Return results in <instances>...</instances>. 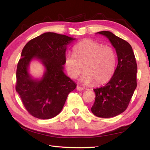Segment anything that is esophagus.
<instances>
[{"mask_svg":"<svg viewBox=\"0 0 150 150\" xmlns=\"http://www.w3.org/2000/svg\"><path fill=\"white\" fill-rule=\"evenodd\" d=\"M77 89L78 91H83V90L85 89V88L81 87V86H79V85H77Z\"/></svg>","mask_w":150,"mask_h":150,"instance_id":"34e87169","label":"esophagus"}]
</instances>
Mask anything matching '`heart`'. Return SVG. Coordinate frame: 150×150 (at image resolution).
<instances>
[{"label": "heart", "mask_w": 150, "mask_h": 150, "mask_svg": "<svg viewBox=\"0 0 150 150\" xmlns=\"http://www.w3.org/2000/svg\"><path fill=\"white\" fill-rule=\"evenodd\" d=\"M73 54L66 55L64 60L65 69L71 78H77L83 69V83L90 84L95 82L96 85H100L107 82L113 75L116 54L112 47L86 40L75 45Z\"/></svg>", "instance_id": "1"}]
</instances>
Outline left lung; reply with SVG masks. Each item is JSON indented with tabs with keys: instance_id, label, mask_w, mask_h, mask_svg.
<instances>
[{
	"instance_id": "1",
	"label": "left lung",
	"mask_w": 150,
	"mask_h": 150,
	"mask_svg": "<svg viewBox=\"0 0 150 150\" xmlns=\"http://www.w3.org/2000/svg\"><path fill=\"white\" fill-rule=\"evenodd\" d=\"M98 33L107 38L115 48L118 65L109 82L94 89L96 96L91 111L98 117L111 118L125 111L130 103L137 87V63L128 42L110 32Z\"/></svg>"
}]
</instances>
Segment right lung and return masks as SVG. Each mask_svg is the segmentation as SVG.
I'll return each instance as SVG.
<instances>
[{"label": "right lung", "instance_id": "right-lung-1", "mask_svg": "<svg viewBox=\"0 0 150 150\" xmlns=\"http://www.w3.org/2000/svg\"><path fill=\"white\" fill-rule=\"evenodd\" d=\"M75 38L46 32L32 39L22 50L17 65L16 91L26 110L34 117L47 120L62 111L67 96L77 85L63 72L67 45ZM34 58L41 61L46 71L34 80L27 69Z\"/></svg>", "mask_w": 150, "mask_h": 150}]
</instances>
